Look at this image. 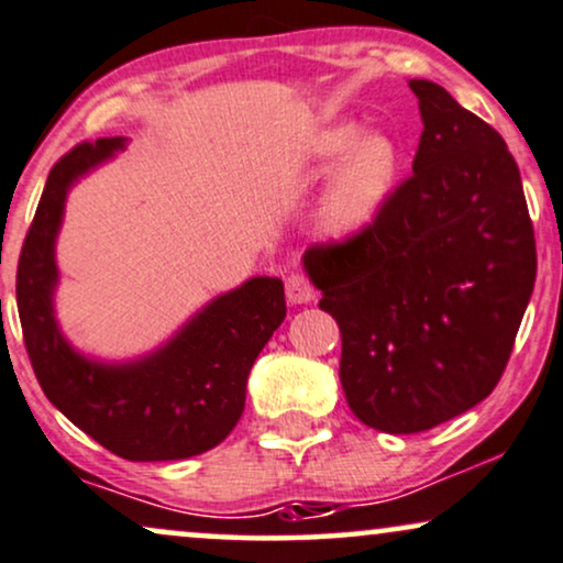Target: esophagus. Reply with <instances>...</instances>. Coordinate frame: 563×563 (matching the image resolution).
Segmentation results:
<instances>
[{
  "mask_svg": "<svg viewBox=\"0 0 563 563\" xmlns=\"http://www.w3.org/2000/svg\"><path fill=\"white\" fill-rule=\"evenodd\" d=\"M286 299L290 303H309L314 299V286L303 273H290L286 277Z\"/></svg>",
  "mask_w": 563,
  "mask_h": 563,
  "instance_id": "34e87169",
  "label": "esophagus"
}]
</instances>
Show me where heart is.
<instances>
[{"label": "heart", "instance_id": "obj_1", "mask_svg": "<svg viewBox=\"0 0 563 563\" xmlns=\"http://www.w3.org/2000/svg\"><path fill=\"white\" fill-rule=\"evenodd\" d=\"M356 140V125H335L317 133L309 148L311 159L322 162V165L335 162L349 147L352 148L330 180L320 207V225L330 235H349L369 225L380 212L385 196L398 175L401 154L390 135H364L358 145Z\"/></svg>", "mask_w": 563, "mask_h": 563}]
</instances>
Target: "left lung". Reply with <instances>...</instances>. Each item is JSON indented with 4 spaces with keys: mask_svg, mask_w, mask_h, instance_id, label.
<instances>
[{
    "mask_svg": "<svg viewBox=\"0 0 563 563\" xmlns=\"http://www.w3.org/2000/svg\"><path fill=\"white\" fill-rule=\"evenodd\" d=\"M422 139L369 225L311 243L303 267L341 328V385L367 428L432 430L496 388L538 252L506 141L443 86L409 80Z\"/></svg>",
    "mask_w": 563,
    "mask_h": 563,
    "instance_id": "left-lung-1",
    "label": "left lung"
}]
</instances>
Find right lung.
Here are the masks:
<instances>
[{
  "label": "right lung",
  "instance_id": "obj_1",
  "mask_svg": "<svg viewBox=\"0 0 563 563\" xmlns=\"http://www.w3.org/2000/svg\"><path fill=\"white\" fill-rule=\"evenodd\" d=\"M123 139L80 141L54 162L18 260V314L31 367L46 398L128 462H173L214 449L246 404V377L286 320L277 277H254L214 299L144 362L107 367L65 343L52 314L54 239L70 183L107 159Z\"/></svg>",
  "mask_w": 563,
  "mask_h": 563
}]
</instances>
